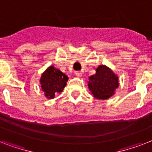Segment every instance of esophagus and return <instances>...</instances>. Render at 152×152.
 <instances>
[{"label":"esophagus","instance_id":"34e87169","mask_svg":"<svg viewBox=\"0 0 152 152\" xmlns=\"http://www.w3.org/2000/svg\"><path fill=\"white\" fill-rule=\"evenodd\" d=\"M75 74L77 77H81L82 76V72L80 71H76L75 72Z\"/></svg>","mask_w":152,"mask_h":152}]
</instances>
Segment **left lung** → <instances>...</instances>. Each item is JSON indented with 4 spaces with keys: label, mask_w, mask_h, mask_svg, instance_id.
Here are the masks:
<instances>
[{
    "label": "left lung",
    "mask_w": 152,
    "mask_h": 152,
    "mask_svg": "<svg viewBox=\"0 0 152 152\" xmlns=\"http://www.w3.org/2000/svg\"><path fill=\"white\" fill-rule=\"evenodd\" d=\"M118 77L106 65H99L95 75L91 76L88 88L94 97L98 99H107L114 94L118 88Z\"/></svg>",
    "instance_id": "1"
}]
</instances>
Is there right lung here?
I'll use <instances>...</instances> for the list:
<instances>
[{"mask_svg":"<svg viewBox=\"0 0 152 152\" xmlns=\"http://www.w3.org/2000/svg\"><path fill=\"white\" fill-rule=\"evenodd\" d=\"M68 76L53 66L49 67L42 75V89L48 99H53L56 94L61 92L66 85Z\"/></svg>","mask_w":152,"mask_h":152,"instance_id":"right-lung-1","label":"right lung"}]
</instances>
